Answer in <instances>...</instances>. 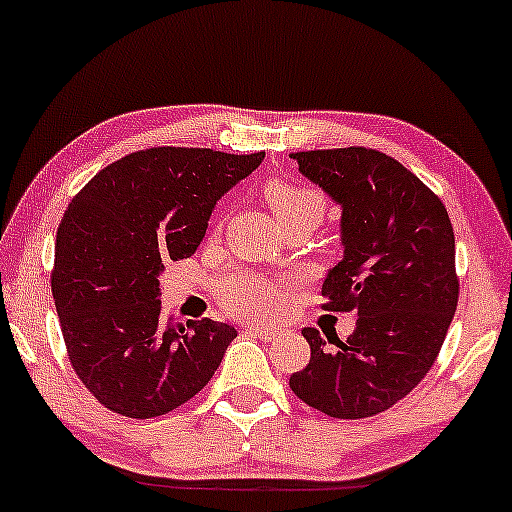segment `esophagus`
Returning <instances> with one entry per match:
<instances>
[{
  "instance_id": "obj_1",
  "label": "esophagus",
  "mask_w": 512,
  "mask_h": 512,
  "mask_svg": "<svg viewBox=\"0 0 512 512\" xmlns=\"http://www.w3.org/2000/svg\"><path fill=\"white\" fill-rule=\"evenodd\" d=\"M249 334H254L256 338H261V341H272V338H277L282 334L280 327H263V324H254V327H247Z\"/></svg>"
}]
</instances>
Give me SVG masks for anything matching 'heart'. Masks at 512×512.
Segmentation results:
<instances>
[{"label": "heart", "mask_w": 512, "mask_h": 512, "mask_svg": "<svg viewBox=\"0 0 512 512\" xmlns=\"http://www.w3.org/2000/svg\"><path fill=\"white\" fill-rule=\"evenodd\" d=\"M265 202L275 214L277 223L289 225L296 221H317L324 216L327 199L313 185L272 178L263 188ZM218 298L225 308L244 317H268L282 301V291L254 272H232L218 282Z\"/></svg>", "instance_id": "obj_1"}]
</instances>
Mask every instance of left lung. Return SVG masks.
Segmentation results:
<instances>
[{"label": "left lung", "mask_w": 512, "mask_h": 512, "mask_svg": "<svg viewBox=\"0 0 512 512\" xmlns=\"http://www.w3.org/2000/svg\"><path fill=\"white\" fill-rule=\"evenodd\" d=\"M298 171L341 207L343 258L327 272V310H355L348 341L315 327L296 397L334 418L393 407L428 374L459 303L454 228L444 204L393 157L369 148L296 152Z\"/></svg>", "instance_id": "left-lung-1"}]
</instances>
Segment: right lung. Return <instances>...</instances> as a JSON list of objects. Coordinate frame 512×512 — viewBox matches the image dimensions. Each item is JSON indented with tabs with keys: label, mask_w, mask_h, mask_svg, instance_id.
Instances as JSON below:
<instances>
[{
	"label": "right lung",
	"mask_w": 512,
	"mask_h": 512,
	"mask_svg": "<svg viewBox=\"0 0 512 512\" xmlns=\"http://www.w3.org/2000/svg\"><path fill=\"white\" fill-rule=\"evenodd\" d=\"M265 152H131L91 178L56 232L51 291L70 364L89 393L129 418L162 416L214 376L235 327L162 320L164 263L190 258L218 199Z\"/></svg>",
	"instance_id": "add662e5"
}]
</instances>
